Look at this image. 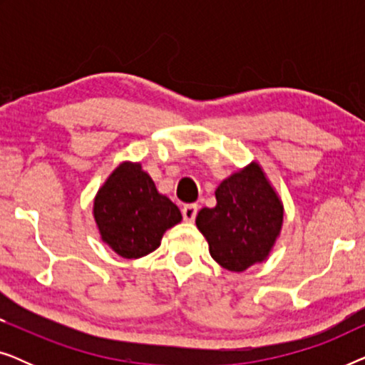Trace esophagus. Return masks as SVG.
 I'll list each match as a JSON object with an SVG mask.
<instances>
[{"instance_id": "1", "label": "esophagus", "mask_w": 365, "mask_h": 365, "mask_svg": "<svg viewBox=\"0 0 365 365\" xmlns=\"http://www.w3.org/2000/svg\"><path fill=\"white\" fill-rule=\"evenodd\" d=\"M196 214H197V204H186V206L182 207L184 221L192 222L194 219H196Z\"/></svg>"}]
</instances>
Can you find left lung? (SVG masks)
<instances>
[{"label": "left lung", "instance_id": "1", "mask_svg": "<svg viewBox=\"0 0 365 365\" xmlns=\"http://www.w3.org/2000/svg\"><path fill=\"white\" fill-rule=\"evenodd\" d=\"M216 201L196 217L214 261L232 272L264 261L281 232L284 209L261 166L251 163L224 179Z\"/></svg>", "mask_w": 365, "mask_h": 365}]
</instances>
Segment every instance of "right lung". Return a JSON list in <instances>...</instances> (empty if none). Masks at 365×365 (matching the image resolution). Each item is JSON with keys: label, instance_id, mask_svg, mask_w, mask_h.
Masks as SVG:
<instances>
[{"label": "right lung", "instance_id": "add662e5", "mask_svg": "<svg viewBox=\"0 0 365 365\" xmlns=\"http://www.w3.org/2000/svg\"><path fill=\"white\" fill-rule=\"evenodd\" d=\"M101 239L114 252L138 259L156 251L163 234L181 222V211L158 192L141 164L123 163L114 169L94 199Z\"/></svg>", "mask_w": 365, "mask_h": 365}]
</instances>
